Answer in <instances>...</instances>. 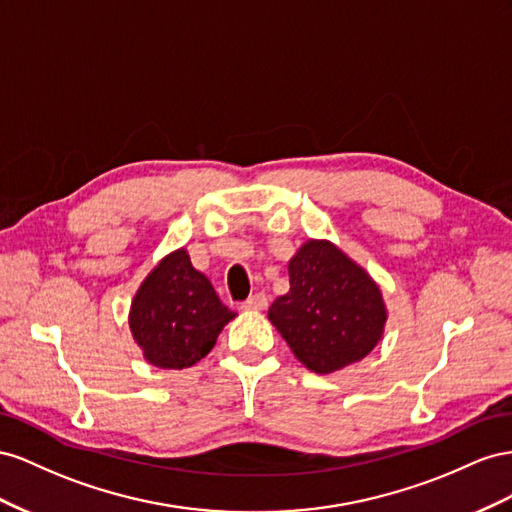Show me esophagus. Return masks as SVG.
Returning <instances> with one entry per match:
<instances>
[{
	"label": "esophagus",
	"instance_id": "1",
	"mask_svg": "<svg viewBox=\"0 0 512 512\" xmlns=\"http://www.w3.org/2000/svg\"><path fill=\"white\" fill-rule=\"evenodd\" d=\"M268 306V296L266 294H255L248 298L246 302H242V309L246 311H264Z\"/></svg>",
	"mask_w": 512,
	"mask_h": 512
}]
</instances>
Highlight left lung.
Here are the masks:
<instances>
[{
    "instance_id": "obj_1",
    "label": "left lung",
    "mask_w": 512,
    "mask_h": 512,
    "mask_svg": "<svg viewBox=\"0 0 512 512\" xmlns=\"http://www.w3.org/2000/svg\"><path fill=\"white\" fill-rule=\"evenodd\" d=\"M268 319L306 369L328 375L371 354L388 313L367 270L332 242L309 240L289 259V291Z\"/></svg>"
}]
</instances>
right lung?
Instances as JSON below:
<instances>
[{"label":"right lung","instance_id":"add662e5","mask_svg":"<svg viewBox=\"0 0 512 512\" xmlns=\"http://www.w3.org/2000/svg\"><path fill=\"white\" fill-rule=\"evenodd\" d=\"M233 317L208 276L193 268L186 248H178L145 276L130 304L128 324L145 360L180 371L210 354Z\"/></svg>","mask_w":512,"mask_h":512}]
</instances>
